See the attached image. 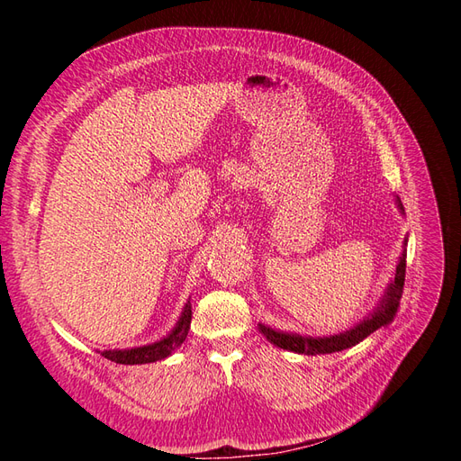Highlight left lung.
Here are the masks:
<instances>
[{
  "mask_svg": "<svg viewBox=\"0 0 461 461\" xmlns=\"http://www.w3.org/2000/svg\"><path fill=\"white\" fill-rule=\"evenodd\" d=\"M394 202H396V207L400 209V213L403 215V205L396 194H394ZM406 246H408V236L403 239V244H402V254L396 263L394 278L386 285L379 303H376L375 308L354 327L337 334H327V337H308V334L286 332V330L273 329L269 325L259 323L258 325L259 332L271 344L283 348V350L303 354V356L342 352V350H348V348L359 344L361 340H366L371 332L388 325L396 315L398 303L402 298V290H403V276H406Z\"/></svg>",
  "mask_w": 461,
  "mask_h": 461,
  "instance_id": "8db88e82",
  "label": "left lung"
}]
</instances>
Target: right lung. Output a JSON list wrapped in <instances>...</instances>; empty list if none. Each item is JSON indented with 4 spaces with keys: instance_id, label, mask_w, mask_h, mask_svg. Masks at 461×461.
<instances>
[{
    "instance_id": "obj_1",
    "label": "right lung",
    "mask_w": 461,
    "mask_h": 461,
    "mask_svg": "<svg viewBox=\"0 0 461 461\" xmlns=\"http://www.w3.org/2000/svg\"><path fill=\"white\" fill-rule=\"evenodd\" d=\"M190 321H192V303L188 298L175 327L167 332L163 339L144 346L122 348V350L121 348H115V350H105L102 352V356L122 366H142V364H153V361H161L165 357H169L176 348L186 340L188 330H190Z\"/></svg>"
}]
</instances>
